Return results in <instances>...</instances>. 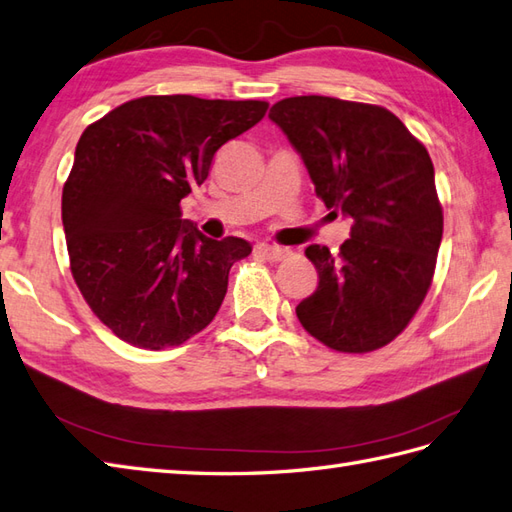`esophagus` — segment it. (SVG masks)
I'll return each mask as SVG.
<instances>
[{
    "label": "esophagus",
    "instance_id": "esophagus-1",
    "mask_svg": "<svg viewBox=\"0 0 512 512\" xmlns=\"http://www.w3.org/2000/svg\"><path fill=\"white\" fill-rule=\"evenodd\" d=\"M256 254H258L260 258L269 260V263H280V260H284L286 256H289V252H286V249L276 247V245H267V243L256 245Z\"/></svg>",
    "mask_w": 512,
    "mask_h": 512
}]
</instances>
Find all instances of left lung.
<instances>
[{
    "label": "left lung",
    "instance_id": "1",
    "mask_svg": "<svg viewBox=\"0 0 512 512\" xmlns=\"http://www.w3.org/2000/svg\"><path fill=\"white\" fill-rule=\"evenodd\" d=\"M326 208L352 217L339 254L308 245L317 291L297 304L304 330L330 350L389 345L426 297L443 236V208L426 145L391 110L302 95L271 106Z\"/></svg>",
    "mask_w": 512,
    "mask_h": 512
}]
</instances>
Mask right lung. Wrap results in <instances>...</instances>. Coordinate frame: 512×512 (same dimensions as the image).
I'll return each mask as SVG.
<instances>
[{
    "label": "right lung",
    "instance_id": "obj_1",
    "mask_svg": "<svg viewBox=\"0 0 512 512\" xmlns=\"http://www.w3.org/2000/svg\"><path fill=\"white\" fill-rule=\"evenodd\" d=\"M269 104L145 95L80 136L62 186L71 276L97 319L143 350L182 345L215 319L247 241H213L180 202L208 178L221 145L254 128Z\"/></svg>",
    "mask_w": 512,
    "mask_h": 512
}]
</instances>
